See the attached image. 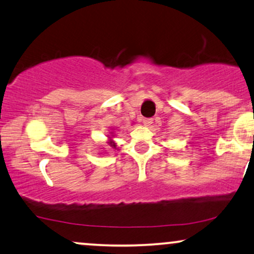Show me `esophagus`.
Masks as SVG:
<instances>
[{"mask_svg":"<svg viewBox=\"0 0 254 254\" xmlns=\"http://www.w3.org/2000/svg\"><path fill=\"white\" fill-rule=\"evenodd\" d=\"M143 123H144V125H146V127H150V125L153 123V120L152 118H144Z\"/></svg>","mask_w":254,"mask_h":254,"instance_id":"1","label":"esophagus"}]
</instances>
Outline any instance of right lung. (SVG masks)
<instances>
[{
    "mask_svg": "<svg viewBox=\"0 0 254 254\" xmlns=\"http://www.w3.org/2000/svg\"><path fill=\"white\" fill-rule=\"evenodd\" d=\"M110 144H111V145L114 146V147H116V145H115V143H114V142H110Z\"/></svg>",
    "mask_w": 254,
    "mask_h": 254,
    "instance_id": "1",
    "label": "right lung"
}]
</instances>
